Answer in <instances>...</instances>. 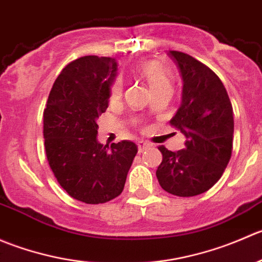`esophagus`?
<instances>
[{"instance_id":"esophagus-1","label":"esophagus","mask_w":262,"mask_h":262,"mask_svg":"<svg viewBox=\"0 0 262 262\" xmlns=\"http://www.w3.org/2000/svg\"><path fill=\"white\" fill-rule=\"evenodd\" d=\"M149 146H150L149 142L142 141V140H141V141L137 142V147H139V152H142V151H144V150H146Z\"/></svg>"}]
</instances>
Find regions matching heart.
<instances>
[{"mask_svg":"<svg viewBox=\"0 0 262 262\" xmlns=\"http://www.w3.org/2000/svg\"><path fill=\"white\" fill-rule=\"evenodd\" d=\"M139 74L146 80L151 92L159 89H170V86H172V81H170L168 71L157 62L147 61L141 63L139 66ZM121 92H122L121 81H116L111 88V98H113V99L118 98L121 95Z\"/></svg>","mask_w":262,"mask_h":262,"instance_id":"b5f03b06","label":"heart"}]
</instances>
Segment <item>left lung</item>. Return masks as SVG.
Instances as JSON below:
<instances>
[{
	"instance_id": "obj_1",
	"label": "left lung",
	"mask_w": 262,
	"mask_h": 262,
	"mask_svg": "<svg viewBox=\"0 0 262 262\" xmlns=\"http://www.w3.org/2000/svg\"><path fill=\"white\" fill-rule=\"evenodd\" d=\"M183 81L182 102L170 125L186 136L185 149L159 146V185L180 198L204 193L222 177L232 155L233 108L220 79L190 54L169 51Z\"/></svg>"
}]
</instances>
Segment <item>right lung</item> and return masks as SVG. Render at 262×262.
Wrapping results in <instances>:
<instances>
[{
    "label": "right lung",
    "mask_w": 262,
    "mask_h": 262,
    "mask_svg": "<svg viewBox=\"0 0 262 262\" xmlns=\"http://www.w3.org/2000/svg\"><path fill=\"white\" fill-rule=\"evenodd\" d=\"M117 70L110 57L70 62L54 81L43 113L49 167L61 187L85 204H103L121 195L137 152L130 140L110 147L97 139V120L107 111Z\"/></svg>",
    "instance_id": "1"
}]
</instances>
